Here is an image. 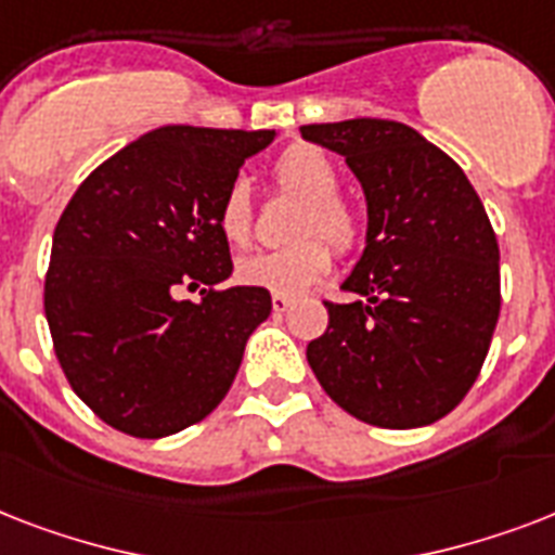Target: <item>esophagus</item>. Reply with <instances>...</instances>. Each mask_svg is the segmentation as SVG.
Returning <instances> with one entry per match:
<instances>
[{"mask_svg": "<svg viewBox=\"0 0 555 555\" xmlns=\"http://www.w3.org/2000/svg\"><path fill=\"white\" fill-rule=\"evenodd\" d=\"M291 305H294V299H291V296H282V294L273 296V313H285Z\"/></svg>", "mask_w": 555, "mask_h": 555, "instance_id": "34e87169", "label": "esophagus"}]
</instances>
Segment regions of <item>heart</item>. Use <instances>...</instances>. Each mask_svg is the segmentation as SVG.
I'll return each mask as SVG.
<instances>
[{"instance_id": "heart-1", "label": "heart", "mask_w": 555, "mask_h": 555, "mask_svg": "<svg viewBox=\"0 0 555 555\" xmlns=\"http://www.w3.org/2000/svg\"><path fill=\"white\" fill-rule=\"evenodd\" d=\"M279 184L302 195L305 207L299 209L294 235H305L299 242L270 250L247 253L238 259L235 273L244 285L264 287L270 294L296 296L317 285L331 270L328 244L317 238L325 235L337 250H351L360 242V221L351 209L337 198L339 172L325 152L317 146H294L276 164ZM218 227L227 242L247 244L253 233L250 186L244 178H235L227 186L218 204Z\"/></svg>"}]
</instances>
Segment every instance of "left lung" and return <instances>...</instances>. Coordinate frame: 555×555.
Instances as JSON below:
<instances>
[{"instance_id": "left-lung-1", "label": "left lung", "mask_w": 555, "mask_h": 555, "mask_svg": "<svg viewBox=\"0 0 555 555\" xmlns=\"http://www.w3.org/2000/svg\"><path fill=\"white\" fill-rule=\"evenodd\" d=\"M365 195V247L308 343L320 386L383 429L429 426L478 377L501 311L499 242L464 169L412 126L379 117L302 126Z\"/></svg>"}]
</instances>
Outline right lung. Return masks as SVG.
Listing matches in <instances>:
<instances>
[{
    "mask_svg": "<svg viewBox=\"0 0 555 555\" xmlns=\"http://www.w3.org/2000/svg\"><path fill=\"white\" fill-rule=\"evenodd\" d=\"M273 129L160 126L115 152L63 209L46 320L74 395L108 426L167 438L207 417L235 379L264 287L233 276L218 204ZM201 286L195 304L177 287Z\"/></svg>",
    "mask_w": 555,
    "mask_h": 555,
    "instance_id": "right-lung-1",
    "label": "right lung"
}]
</instances>
